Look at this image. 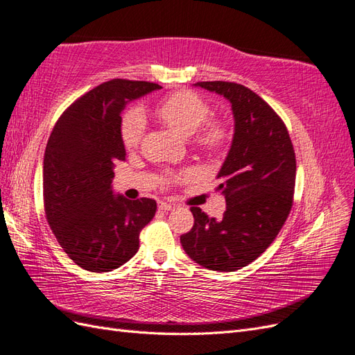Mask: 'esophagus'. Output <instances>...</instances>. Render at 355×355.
Instances as JSON below:
<instances>
[{
    "label": "esophagus",
    "mask_w": 355,
    "mask_h": 355,
    "mask_svg": "<svg viewBox=\"0 0 355 355\" xmlns=\"http://www.w3.org/2000/svg\"><path fill=\"white\" fill-rule=\"evenodd\" d=\"M158 207H159V209H162V211H171L173 207H175V203L161 200V202H158Z\"/></svg>",
    "instance_id": "34e87169"
}]
</instances>
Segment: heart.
<instances>
[{"label":"heart","mask_w":355,"mask_h":355,"mask_svg":"<svg viewBox=\"0 0 355 355\" xmlns=\"http://www.w3.org/2000/svg\"><path fill=\"white\" fill-rule=\"evenodd\" d=\"M209 103L200 94L189 90H180L168 94L157 103L153 114L162 125L168 126L178 134L193 135V143L205 152H218L229 138L227 125L221 119L209 117ZM146 120L143 112L134 108L128 111L120 126V137L128 150H134L141 143ZM185 176L189 171L184 173Z\"/></svg>","instance_id":"heart-1"}]
</instances>
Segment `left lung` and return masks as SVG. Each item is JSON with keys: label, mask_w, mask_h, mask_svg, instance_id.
Listing matches in <instances>:
<instances>
[{"label": "left lung", "mask_w": 355, "mask_h": 355, "mask_svg": "<svg viewBox=\"0 0 355 355\" xmlns=\"http://www.w3.org/2000/svg\"><path fill=\"white\" fill-rule=\"evenodd\" d=\"M196 85L232 103L235 134L217 176L226 212L215 220L193 206L194 226L180 236V244L207 270L236 271L272 244L288 218L295 187V150L280 116L253 90L229 81Z\"/></svg>", "instance_id": "8db88e82"}]
</instances>
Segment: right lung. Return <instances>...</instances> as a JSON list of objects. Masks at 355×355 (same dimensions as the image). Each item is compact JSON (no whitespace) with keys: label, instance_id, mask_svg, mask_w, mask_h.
Here are the masks:
<instances>
[{"label":"right lung","instance_id":"add662e5","mask_svg":"<svg viewBox=\"0 0 355 355\" xmlns=\"http://www.w3.org/2000/svg\"><path fill=\"white\" fill-rule=\"evenodd\" d=\"M161 85L111 80L67 107L49 135L43 158V205L58 244L92 272L128 262L140 232L157 212L153 198L128 200L111 189L114 162L126 157L122 111Z\"/></svg>","mask_w":355,"mask_h":355}]
</instances>
